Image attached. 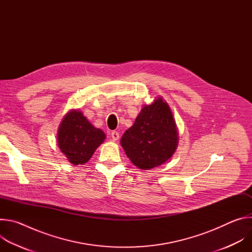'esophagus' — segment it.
I'll list each match as a JSON object with an SVG mask.
<instances>
[{
    "mask_svg": "<svg viewBox=\"0 0 252 252\" xmlns=\"http://www.w3.org/2000/svg\"><path fill=\"white\" fill-rule=\"evenodd\" d=\"M111 136H112V138L114 139V140H118L119 138H120V133L118 132V131H112V133H111Z\"/></svg>",
    "mask_w": 252,
    "mask_h": 252,
    "instance_id": "obj_1",
    "label": "esophagus"
}]
</instances>
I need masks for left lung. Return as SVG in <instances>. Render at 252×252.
<instances>
[{"label": "left lung", "instance_id": "1", "mask_svg": "<svg viewBox=\"0 0 252 252\" xmlns=\"http://www.w3.org/2000/svg\"><path fill=\"white\" fill-rule=\"evenodd\" d=\"M177 142L176 125L169 105L162 97L143 106L134 124L121 139L126 157L143 170L168 160L177 148Z\"/></svg>", "mask_w": 252, "mask_h": 252}]
</instances>
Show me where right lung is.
<instances>
[{
	"mask_svg": "<svg viewBox=\"0 0 252 252\" xmlns=\"http://www.w3.org/2000/svg\"><path fill=\"white\" fill-rule=\"evenodd\" d=\"M104 138V132L94 127L79 110L69 111L58 130L59 148L74 165L88 162Z\"/></svg>",
	"mask_w": 252,
	"mask_h": 252,
	"instance_id": "right-lung-1",
	"label": "right lung"
}]
</instances>
